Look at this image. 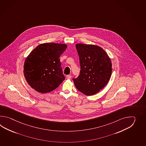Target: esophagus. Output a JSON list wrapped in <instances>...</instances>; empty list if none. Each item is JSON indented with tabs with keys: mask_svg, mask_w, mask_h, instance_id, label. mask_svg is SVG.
I'll use <instances>...</instances> for the list:
<instances>
[{
	"mask_svg": "<svg viewBox=\"0 0 146 146\" xmlns=\"http://www.w3.org/2000/svg\"><path fill=\"white\" fill-rule=\"evenodd\" d=\"M66 78H67V79H71V78H72V76H71V74H69V75H67V76H66Z\"/></svg>",
	"mask_w": 146,
	"mask_h": 146,
	"instance_id": "34e87169",
	"label": "esophagus"
}]
</instances>
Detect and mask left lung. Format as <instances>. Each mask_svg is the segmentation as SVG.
I'll list each match as a JSON object with an SVG mask.
<instances>
[{
	"label": "left lung",
	"instance_id": "left-lung-1",
	"mask_svg": "<svg viewBox=\"0 0 146 146\" xmlns=\"http://www.w3.org/2000/svg\"><path fill=\"white\" fill-rule=\"evenodd\" d=\"M80 74L73 78L78 90L87 96H92L102 89L112 74V63L102 48L94 45L77 44Z\"/></svg>",
	"mask_w": 146,
	"mask_h": 146
}]
</instances>
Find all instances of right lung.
<instances>
[{"instance_id":"right-lung-1","label":"right lung","mask_w":146,"mask_h":146,"mask_svg":"<svg viewBox=\"0 0 146 146\" xmlns=\"http://www.w3.org/2000/svg\"><path fill=\"white\" fill-rule=\"evenodd\" d=\"M67 47L64 44H42L27 57L23 72L26 80L34 90L42 93L49 92L65 79L59 57Z\"/></svg>"}]
</instances>
